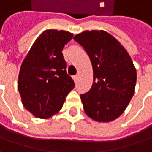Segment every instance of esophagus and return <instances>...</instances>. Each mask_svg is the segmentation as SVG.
Instances as JSON below:
<instances>
[{
    "mask_svg": "<svg viewBox=\"0 0 152 152\" xmlns=\"http://www.w3.org/2000/svg\"><path fill=\"white\" fill-rule=\"evenodd\" d=\"M73 80H74V82H75V83H76V82H77V80H78V76H73Z\"/></svg>",
    "mask_w": 152,
    "mask_h": 152,
    "instance_id": "esophagus-1",
    "label": "esophagus"
}]
</instances>
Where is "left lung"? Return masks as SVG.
Segmentation results:
<instances>
[{"instance_id":"left-lung-1","label":"left lung","mask_w":152,"mask_h":152,"mask_svg":"<svg viewBox=\"0 0 152 152\" xmlns=\"http://www.w3.org/2000/svg\"><path fill=\"white\" fill-rule=\"evenodd\" d=\"M74 39L87 51L93 67V85L81 94L85 113L97 122L116 120L135 92L137 72L132 58L119 41L103 30L84 31Z\"/></svg>"}]
</instances>
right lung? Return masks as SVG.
I'll return each instance as SVG.
<instances>
[{
    "label": "right lung",
    "mask_w": 152,
    "mask_h": 152,
    "mask_svg": "<svg viewBox=\"0 0 152 152\" xmlns=\"http://www.w3.org/2000/svg\"><path fill=\"white\" fill-rule=\"evenodd\" d=\"M73 38L64 30L44 31L23 60L18 89L23 106L33 116L48 119L61 110L67 94L75 87L66 73L62 50Z\"/></svg>",
    "instance_id": "obj_1"
}]
</instances>
